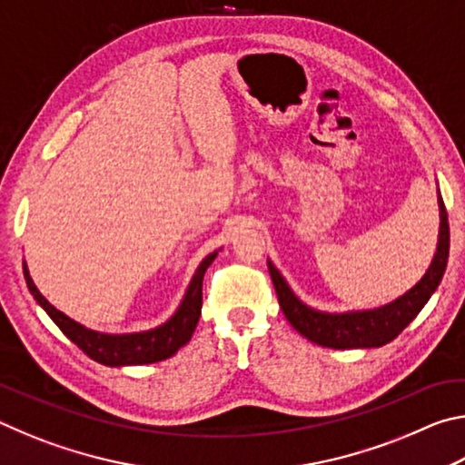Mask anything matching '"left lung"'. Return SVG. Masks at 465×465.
<instances>
[{
    "mask_svg": "<svg viewBox=\"0 0 465 465\" xmlns=\"http://www.w3.org/2000/svg\"><path fill=\"white\" fill-rule=\"evenodd\" d=\"M440 230L437 254L432 258L429 271L416 285L383 308L351 313H322L303 305L287 287L285 279L269 262V272L274 291H277L281 310L299 334L328 349H371L393 341L411 322L419 316L430 295L435 293L443 279L447 256H450V222L443 199L439 196Z\"/></svg>",
    "mask_w": 465,
    "mask_h": 465,
    "instance_id": "8db88e82",
    "label": "left lung"
}]
</instances>
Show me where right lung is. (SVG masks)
<instances>
[{
    "label": "right lung",
    "instance_id": "right-lung-1",
    "mask_svg": "<svg viewBox=\"0 0 465 465\" xmlns=\"http://www.w3.org/2000/svg\"><path fill=\"white\" fill-rule=\"evenodd\" d=\"M217 252L209 254L196 269L194 277L188 285L186 295L180 303L178 312L172 316L166 324L147 332L137 334H100L94 330L84 328L77 324L72 318H67L65 313H61L57 308L46 302L41 295V291L36 289L35 281L30 279L28 266L25 262V279L30 289V293L35 295L38 303L43 305V310L49 313L51 320L61 328V332L65 334L69 341L80 346V349L90 359L98 361L102 365L108 367H121V365H147L157 363L178 352V349L191 341V336L196 328V322L201 316V305H203V277L204 271L209 269V264L215 261Z\"/></svg>",
    "mask_w": 465,
    "mask_h": 465
}]
</instances>
